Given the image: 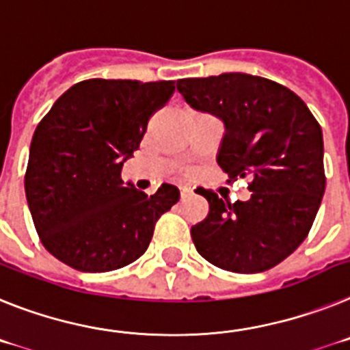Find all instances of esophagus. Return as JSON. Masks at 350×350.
<instances>
[{
	"label": "esophagus",
	"mask_w": 350,
	"mask_h": 350,
	"mask_svg": "<svg viewBox=\"0 0 350 350\" xmlns=\"http://www.w3.org/2000/svg\"><path fill=\"white\" fill-rule=\"evenodd\" d=\"M192 196V190H188V188H183L181 190V199H187V197Z\"/></svg>",
	"instance_id": "1"
}]
</instances>
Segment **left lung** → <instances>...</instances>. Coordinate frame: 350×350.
Segmentation results:
<instances>
[{
  "label": "left lung",
  "instance_id": "1",
  "mask_svg": "<svg viewBox=\"0 0 350 350\" xmlns=\"http://www.w3.org/2000/svg\"><path fill=\"white\" fill-rule=\"evenodd\" d=\"M178 91L197 111L226 124L217 162L227 183L248 178V200L209 202L192 227L197 252L234 273L267 271L308 236L326 190L324 142L319 121L299 96L269 79L248 74L179 79Z\"/></svg>",
  "mask_w": 350,
  "mask_h": 350
}]
</instances>
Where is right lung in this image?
<instances>
[{
	"mask_svg": "<svg viewBox=\"0 0 350 350\" xmlns=\"http://www.w3.org/2000/svg\"><path fill=\"white\" fill-rule=\"evenodd\" d=\"M174 81L88 79L66 90L36 126L24 174L42 245L77 271L105 273L137 260L158 218L179 200L163 183L153 196L124 187L121 167Z\"/></svg>",
	"mask_w": 350,
	"mask_h": 350,
	"instance_id": "add662e5",
	"label": "right lung"
}]
</instances>
